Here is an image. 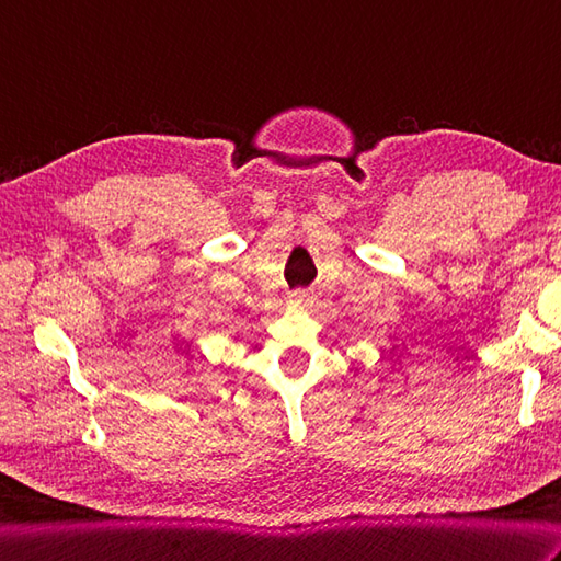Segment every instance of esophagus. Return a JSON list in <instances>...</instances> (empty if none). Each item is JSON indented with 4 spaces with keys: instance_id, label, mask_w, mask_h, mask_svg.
<instances>
[{
    "instance_id": "obj_1",
    "label": "esophagus",
    "mask_w": 561,
    "mask_h": 561,
    "mask_svg": "<svg viewBox=\"0 0 561 561\" xmlns=\"http://www.w3.org/2000/svg\"><path fill=\"white\" fill-rule=\"evenodd\" d=\"M311 299H313V296H311L309 291H294V294L289 296V301H291L294 306H309Z\"/></svg>"
}]
</instances>
